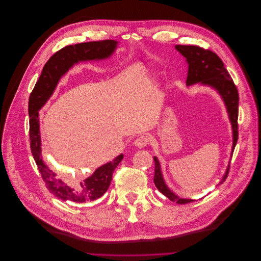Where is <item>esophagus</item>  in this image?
Returning a JSON list of instances; mask_svg holds the SVG:
<instances>
[{"label": "esophagus", "mask_w": 261, "mask_h": 261, "mask_svg": "<svg viewBox=\"0 0 261 261\" xmlns=\"http://www.w3.org/2000/svg\"><path fill=\"white\" fill-rule=\"evenodd\" d=\"M150 142V138L148 136H140L139 138H137L134 142V145L138 148H144L146 147Z\"/></svg>", "instance_id": "esophagus-1"}]
</instances>
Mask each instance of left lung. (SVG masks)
I'll return each mask as SVG.
<instances>
[{"label": "left lung", "instance_id": "8db88e82", "mask_svg": "<svg viewBox=\"0 0 261 261\" xmlns=\"http://www.w3.org/2000/svg\"><path fill=\"white\" fill-rule=\"evenodd\" d=\"M175 48L185 58L188 65V74L186 79V85L190 86L193 84H199L203 86H209L215 89L221 96L231 124L232 129V147L231 153L238 142V115H239V93L238 89L224 67L223 62L220 58L211 50H204L198 46L188 45H176ZM154 184L164 195L170 200L176 201L177 203L184 204L193 201L190 198L179 197L170 187L166 184L164 179L161 164L159 159L154 156ZM229 170V164L223 175L221 182L225 181ZM218 184V185H219Z\"/></svg>", "mask_w": 261, "mask_h": 261}]
</instances>
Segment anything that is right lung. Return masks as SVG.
<instances>
[{
  "mask_svg": "<svg viewBox=\"0 0 261 261\" xmlns=\"http://www.w3.org/2000/svg\"><path fill=\"white\" fill-rule=\"evenodd\" d=\"M118 42L115 40H102L70 45L61 49L45 64L39 80L30 95L29 115L32 154L49 191L65 201L81 203L102 196L110 186L113 172L122 161L123 154L97 168L90 177L80 182L78 186L72 187L66 184L63 180L57 178V173L43 161L39 111L54 94L61 78L71 68L81 62L109 59L114 54Z\"/></svg>",
  "mask_w": 261,
  "mask_h": 261,
  "instance_id": "right-lung-1",
  "label": "right lung"
}]
</instances>
